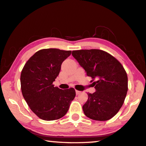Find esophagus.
<instances>
[{
  "label": "esophagus",
  "instance_id": "esophagus-1",
  "mask_svg": "<svg viewBox=\"0 0 146 146\" xmlns=\"http://www.w3.org/2000/svg\"><path fill=\"white\" fill-rule=\"evenodd\" d=\"M80 93H81V92H80V91H78V90H76V94H77V95L80 94Z\"/></svg>",
  "mask_w": 146,
  "mask_h": 146
}]
</instances>
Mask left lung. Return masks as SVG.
Instances as JSON below:
<instances>
[{
    "mask_svg": "<svg viewBox=\"0 0 146 146\" xmlns=\"http://www.w3.org/2000/svg\"><path fill=\"white\" fill-rule=\"evenodd\" d=\"M72 55L84 69L96 91L87 94L82 109L88 117L106 121L118 112L128 90V78L121 63L108 52L99 49L73 50Z\"/></svg>",
    "mask_w": 146,
    "mask_h": 146,
    "instance_id": "8db88e82",
    "label": "left lung"
}]
</instances>
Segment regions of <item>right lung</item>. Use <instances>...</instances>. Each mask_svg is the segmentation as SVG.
Here are the masks:
<instances>
[{"label":"right lung","instance_id":"add662e5","mask_svg":"<svg viewBox=\"0 0 146 146\" xmlns=\"http://www.w3.org/2000/svg\"><path fill=\"white\" fill-rule=\"evenodd\" d=\"M71 50L46 48L36 52L25 64L21 74L22 94L28 105L40 118L51 121L64 116L75 97L73 88L61 90L52 82Z\"/></svg>","mask_w":146,"mask_h":146}]
</instances>
